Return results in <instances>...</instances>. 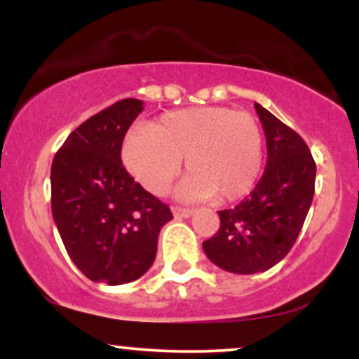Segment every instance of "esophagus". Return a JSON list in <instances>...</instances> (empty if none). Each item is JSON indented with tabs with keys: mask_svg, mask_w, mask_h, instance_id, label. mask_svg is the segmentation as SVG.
<instances>
[{
	"mask_svg": "<svg viewBox=\"0 0 359 359\" xmlns=\"http://www.w3.org/2000/svg\"><path fill=\"white\" fill-rule=\"evenodd\" d=\"M172 212H174L175 217H191L194 214V209L179 208V205H175V208H172Z\"/></svg>",
	"mask_w": 359,
	"mask_h": 359,
	"instance_id": "1",
	"label": "esophagus"
}]
</instances>
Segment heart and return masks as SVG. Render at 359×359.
Here are the masks:
<instances>
[{
    "label": "heart",
    "mask_w": 359,
    "mask_h": 359,
    "mask_svg": "<svg viewBox=\"0 0 359 359\" xmlns=\"http://www.w3.org/2000/svg\"><path fill=\"white\" fill-rule=\"evenodd\" d=\"M123 162L148 192L162 196L185 158L191 174L177 189L185 201L241 199L257 184L263 133L248 113L209 106L172 111L154 126H137L123 142Z\"/></svg>",
    "instance_id": "1"
}]
</instances>
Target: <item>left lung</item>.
I'll use <instances>...</instances> for the list:
<instances>
[{
	"label": "left lung",
	"mask_w": 359,
	"mask_h": 359,
	"mask_svg": "<svg viewBox=\"0 0 359 359\" xmlns=\"http://www.w3.org/2000/svg\"><path fill=\"white\" fill-rule=\"evenodd\" d=\"M266 138V168L234 209L219 211L221 226L203 243L214 265L238 275L259 273L287 257L314 197L316 162L302 138L255 102Z\"/></svg>",
	"instance_id": "8db88e82"
}]
</instances>
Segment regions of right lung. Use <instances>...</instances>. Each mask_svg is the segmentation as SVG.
<instances>
[{
    "label": "right lung",
    "instance_id": "add662e5",
    "mask_svg": "<svg viewBox=\"0 0 359 359\" xmlns=\"http://www.w3.org/2000/svg\"><path fill=\"white\" fill-rule=\"evenodd\" d=\"M143 101L123 100L86 119L53 156L52 216L74 265L93 282L121 285L147 273L168 205L126 172L121 145Z\"/></svg>",
    "mask_w": 359,
    "mask_h": 359
}]
</instances>
